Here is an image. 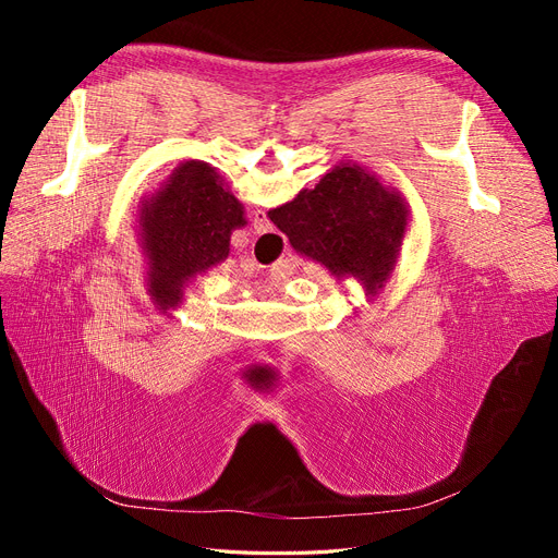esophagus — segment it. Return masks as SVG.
Masks as SVG:
<instances>
[{
    "label": "esophagus",
    "mask_w": 558,
    "mask_h": 558,
    "mask_svg": "<svg viewBox=\"0 0 558 558\" xmlns=\"http://www.w3.org/2000/svg\"><path fill=\"white\" fill-rule=\"evenodd\" d=\"M253 230H256L258 234L272 230V223H269V218L263 209H256V214H253Z\"/></svg>",
    "instance_id": "34e87169"
}]
</instances>
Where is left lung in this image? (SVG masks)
<instances>
[{"label":"left lung","instance_id":"left-lung-1","mask_svg":"<svg viewBox=\"0 0 558 558\" xmlns=\"http://www.w3.org/2000/svg\"><path fill=\"white\" fill-rule=\"evenodd\" d=\"M244 226V205L221 174L202 160L181 162L140 207L150 300L162 312L179 307L185 283L223 263L232 230Z\"/></svg>","mask_w":558,"mask_h":558}]
</instances>
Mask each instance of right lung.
Listing matches in <instances>:
<instances>
[{"instance_id":"right-lung-1","label":"right lung","mask_w":558,"mask_h":558,"mask_svg":"<svg viewBox=\"0 0 558 558\" xmlns=\"http://www.w3.org/2000/svg\"><path fill=\"white\" fill-rule=\"evenodd\" d=\"M291 246L330 269L353 277L375 298L398 263L410 207L367 167L342 160L314 189L267 211Z\"/></svg>"}]
</instances>
